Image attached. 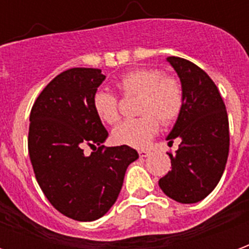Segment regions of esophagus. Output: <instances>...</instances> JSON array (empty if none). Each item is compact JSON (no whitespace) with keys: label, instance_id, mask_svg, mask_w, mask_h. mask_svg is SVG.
<instances>
[{"label":"esophagus","instance_id":"esophagus-1","mask_svg":"<svg viewBox=\"0 0 249 249\" xmlns=\"http://www.w3.org/2000/svg\"><path fill=\"white\" fill-rule=\"evenodd\" d=\"M139 155H140L141 159H144V157L149 156V155H151V152H149V151H140V152H139Z\"/></svg>","mask_w":249,"mask_h":249}]
</instances>
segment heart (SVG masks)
<instances>
[{
	"label": "heart",
	"mask_w": 249,
	"mask_h": 249,
	"mask_svg": "<svg viewBox=\"0 0 249 249\" xmlns=\"http://www.w3.org/2000/svg\"><path fill=\"white\" fill-rule=\"evenodd\" d=\"M125 96H140L139 114L142 117L125 120L112 132L114 142L132 148H145L159 130V122L173 123L183 108V88L175 77L162 74L159 69H139L125 74L117 84ZM93 108L107 124L120 119L117 97L108 90L93 96Z\"/></svg>",
	"instance_id": "heart-1"
}]
</instances>
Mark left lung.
I'll use <instances>...</instances> for the list:
<instances>
[{
  "label": "left lung",
  "mask_w": 249,
  "mask_h": 249,
  "mask_svg": "<svg viewBox=\"0 0 249 249\" xmlns=\"http://www.w3.org/2000/svg\"><path fill=\"white\" fill-rule=\"evenodd\" d=\"M183 88V108L168 144L180 139L172 169L159 180L168 197L181 204L201 201L223 176L230 152V124L223 98L211 77L193 62L168 57Z\"/></svg>",
  "instance_id": "left-lung-1"
}]
</instances>
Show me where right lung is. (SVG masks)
<instances>
[{
    "mask_svg": "<svg viewBox=\"0 0 249 249\" xmlns=\"http://www.w3.org/2000/svg\"><path fill=\"white\" fill-rule=\"evenodd\" d=\"M104 80L100 69H68L30 112L28 149L37 183L58 212L77 221L97 220L112 208L126 168L139 159L130 146H104L108 132L93 108ZM85 145L98 151L87 157Z\"/></svg>",
    "mask_w": 249,
    "mask_h": 249,
    "instance_id": "obj_1",
    "label": "right lung"
}]
</instances>
